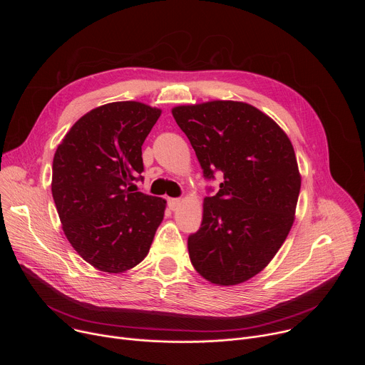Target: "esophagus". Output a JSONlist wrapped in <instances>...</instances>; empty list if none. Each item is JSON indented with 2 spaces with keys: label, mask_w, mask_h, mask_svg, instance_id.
<instances>
[{
  "label": "esophagus",
  "mask_w": 365,
  "mask_h": 365,
  "mask_svg": "<svg viewBox=\"0 0 365 365\" xmlns=\"http://www.w3.org/2000/svg\"><path fill=\"white\" fill-rule=\"evenodd\" d=\"M180 199H178V197H170L169 200H168V205H169V207L170 210H175V207H178L179 205H180Z\"/></svg>",
  "instance_id": "obj_1"
}]
</instances>
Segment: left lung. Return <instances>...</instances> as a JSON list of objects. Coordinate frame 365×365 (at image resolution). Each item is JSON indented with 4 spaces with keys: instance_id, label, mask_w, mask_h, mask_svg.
Instances as JSON below:
<instances>
[{
    "instance_id": "8db88e82",
    "label": "left lung",
    "mask_w": 365,
    "mask_h": 365,
    "mask_svg": "<svg viewBox=\"0 0 365 365\" xmlns=\"http://www.w3.org/2000/svg\"><path fill=\"white\" fill-rule=\"evenodd\" d=\"M205 178L222 172L203 199L200 228L187 238L190 263L217 286L241 284L267 267L294 222L302 176L294 148L267 114L241 101L178 106Z\"/></svg>"
}]
</instances>
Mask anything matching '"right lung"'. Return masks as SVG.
I'll return each instance as SVG.
<instances>
[{
  "label": "right lung",
  "instance_id": "1",
  "mask_svg": "<svg viewBox=\"0 0 365 365\" xmlns=\"http://www.w3.org/2000/svg\"><path fill=\"white\" fill-rule=\"evenodd\" d=\"M160 115L138 101L110 102L82 115L56 148L51 195L62 230L99 272L120 274L141 263L163 221L166 200L131 189Z\"/></svg>",
  "mask_w": 365,
  "mask_h": 365
}]
</instances>
